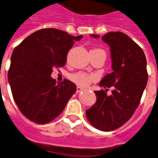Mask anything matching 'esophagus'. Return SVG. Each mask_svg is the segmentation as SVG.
<instances>
[{"label": "esophagus", "mask_w": 158, "mask_h": 158, "mask_svg": "<svg viewBox=\"0 0 158 158\" xmlns=\"http://www.w3.org/2000/svg\"><path fill=\"white\" fill-rule=\"evenodd\" d=\"M82 90H83V89H82L81 87H80V86L77 87V93H79V92H81V91H82Z\"/></svg>", "instance_id": "1"}]
</instances>
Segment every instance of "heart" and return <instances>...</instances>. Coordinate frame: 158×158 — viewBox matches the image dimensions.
<instances>
[{"instance_id":"obj_1","label":"heart","mask_w":158,"mask_h":158,"mask_svg":"<svg viewBox=\"0 0 158 158\" xmlns=\"http://www.w3.org/2000/svg\"><path fill=\"white\" fill-rule=\"evenodd\" d=\"M71 80L81 86L85 87L88 86L94 80V77L92 75H88L84 73H77L72 75Z\"/></svg>"}]
</instances>
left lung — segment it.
Here are the masks:
<instances>
[{
  "label": "left lung",
  "instance_id": "left-lung-1",
  "mask_svg": "<svg viewBox=\"0 0 158 158\" xmlns=\"http://www.w3.org/2000/svg\"><path fill=\"white\" fill-rule=\"evenodd\" d=\"M102 40L110 48L113 72L100 81L99 85L105 89L94 91L97 101L85 114L94 127L110 131L130 119L140 104L148 81L147 62L141 48L122 32H108ZM110 87L113 90L107 95Z\"/></svg>",
  "mask_w": 158,
  "mask_h": 158
}]
</instances>
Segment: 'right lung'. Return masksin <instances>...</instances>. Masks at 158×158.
Here are the masks:
<instances>
[{"instance_id": "right-lung-1", "label": "right lung", "mask_w": 158, "mask_h": 158, "mask_svg": "<svg viewBox=\"0 0 158 158\" xmlns=\"http://www.w3.org/2000/svg\"><path fill=\"white\" fill-rule=\"evenodd\" d=\"M81 38L58 29H42L13 51L8 80L18 109L32 122L52 121L76 92L74 83L67 79L56 83L51 74L54 67L64 66L69 51Z\"/></svg>"}]
</instances>
